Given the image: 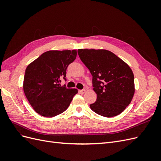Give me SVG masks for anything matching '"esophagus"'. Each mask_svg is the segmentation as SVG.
I'll return each instance as SVG.
<instances>
[{
  "label": "esophagus",
  "instance_id": "1",
  "mask_svg": "<svg viewBox=\"0 0 161 161\" xmlns=\"http://www.w3.org/2000/svg\"><path fill=\"white\" fill-rule=\"evenodd\" d=\"M80 93H82V94H83V93H85V92H86V90L85 89H82V90H80V91H79Z\"/></svg>",
  "mask_w": 161,
  "mask_h": 161
}]
</instances>
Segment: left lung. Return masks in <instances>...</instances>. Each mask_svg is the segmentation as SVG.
I'll list each match as a JSON object with an SVG mask.
<instances>
[{
    "label": "left lung",
    "instance_id": "8db88e82",
    "mask_svg": "<svg viewBox=\"0 0 161 161\" xmlns=\"http://www.w3.org/2000/svg\"><path fill=\"white\" fill-rule=\"evenodd\" d=\"M78 53L92 76L93 91L97 95L91 109L105 118L120 114L131 103L135 92L130 67L107 50L79 49Z\"/></svg>",
    "mask_w": 161,
    "mask_h": 161
}]
</instances>
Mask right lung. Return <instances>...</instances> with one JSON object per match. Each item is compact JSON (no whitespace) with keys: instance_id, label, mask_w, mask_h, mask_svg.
<instances>
[{"instance_id":"right-lung-1","label":"right lung","mask_w":161,"mask_h":161,"mask_svg":"<svg viewBox=\"0 0 161 161\" xmlns=\"http://www.w3.org/2000/svg\"><path fill=\"white\" fill-rule=\"evenodd\" d=\"M77 50H50L31 62L23 80V91L29 103L38 114L52 118L65 111L76 89L61 86L66 69L76 59Z\"/></svg>"}]
</instances>
